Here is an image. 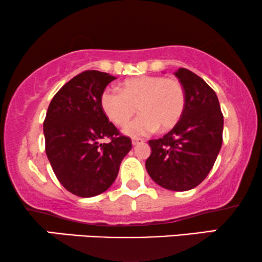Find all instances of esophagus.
<instances>
[{"mask_svg": "<svg viewBox=\"0 0 262 262\" xmlns=\"http://www.w3.org/2000/svg\"><path fill=\"white\" fill-rule=\"evenodd\" d=\"M141 143H143V140H142V138H132V144H134V146H137V144Z\"/></svg>", "mask_w": 262, "mask_h": 262, "instance_id": "34e87169", "label": "esophagus"}]
</instances>
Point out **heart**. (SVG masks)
Here are the masks:
<instances>
[{
  "label": "heart",
  "mask_w": 262,
  "mask_h": 262,
  "mask_svg": "<svg viewBox=\"0 0 262 262\" xmlns=\"http://www.w3.org/2000/svg\"><path fill=\"white\" fill-rule=\"evenodd\" d=\"M101 104L105 115L121 126L138 111L141 114L125 126L132 137L147 136L158 130L166 131L180 121L185 112V87L177 79L164 76H137L122 82L121 91L108 89L102 93Z\"/></svg>",
  "instance_id": "1"
}]
</instances>
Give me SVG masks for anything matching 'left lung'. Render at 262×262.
Here are the masks:
<instances>
[{
  "label": "left lung",
  "instance_id": "8db88e82",
  "mask_svg": "<svg viewBox=\"0 0 262 262\" xmlns=\"http://www.w3.org/2000/svg\"><path fill=\"white\" fill-rule=\"evenodd\" d=\"M175 75L185 87L186 106L166 135L150 140L146 169L163 188L185 192L202 183L222 146L224 115L214 90L202 77L180 68Z\"/></svg>",
  "mask_w": 262,
  "mask_h": 262
}]
</instances>
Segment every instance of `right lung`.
I'll use <instances>...</instances> for the list:
<instances>
[{"instance_id": "1", "label": "right lung", "mask_w": 262, "mask_h": 262, "mask_svg": "<svg viewBox=\"0 0 262 262\" xmlns=\"http://www.w3.org/2000/svg\"><path fill=\"white\" fill-rule=\"evenodd\" d=\"M115 76L86 70L58 91L43 121L46 154L58 181L70 193L90 198L105 192L132 144L109 122L102 93ZM104 138L111 140L101 144Z\"/></svg>"}]
</instances>
